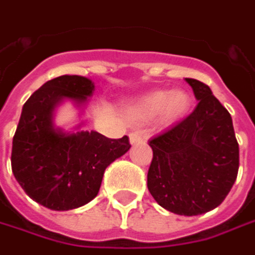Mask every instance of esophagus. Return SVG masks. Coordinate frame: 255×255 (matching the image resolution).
<instances>
[{
	"instance_id": "34e87169",
	"label": "esophagus",
	"mask_w": 255,
	"mask_h": 255,
	"mask_svg": "<svg viewBox=\"0 0 255 255\" xmlns=\"http://www.w3.org/2000/svg\"><path fill=\"white\" fill-rule=\"evenodd\" d=\"M129 141H131V144L141 142V141H142V134H141V131H132V132H129Z\"/></svg>"
}]
</instances>
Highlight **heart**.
Returning <instances> with one entry per match:
<instances>
[{"label":"heart","instance_id":"b5f03b06","mask_svg":"<svg viewBox=\"0 0 255 255\" xmlns=\"http://www.w3.org/2000/svg\"><path fill=\"white\" fill-rule=\"evenodd\" d=\"M190 108V95L183 90H158L138 98L128 106V116L135 121H144L160 114L162 123L170 124L185 116Z\"/></svg>","mask_w":255,"mask_h":255}]
</instances>
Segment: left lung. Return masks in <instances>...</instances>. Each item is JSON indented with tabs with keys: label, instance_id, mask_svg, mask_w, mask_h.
Returning <instances> with one entry per match:
<instances>
[{
	"label": "left lung",
	"instance_id": "1",
	"mask_svg": "<svg viewBox=\"0 0 255 255\" xmlns=\"http://www.w3.org/2000/svg\"><path fill=\"white\" fill-rule=\"evenodd\" d=\"M198 104L184 120L149 139L147 187L158 204L180 216H198L224 201L236 181L240 151L231 116L210 87L185 78Z\"/></svg>",
	"mask_w": 255,
	"mask_h": 255
}]
</instances>
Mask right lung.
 <instances>
[{
  "mask_svg": "<svg viewBox=\"0 0 255 255\" xmlns=\"http://www.w3.org/2000/svg\"><path fill=\"white\" fill-rule=\"evenodd\" d=\"M93 91L91 80L61 75L47 81L22 107L11 167L22 190L50 210L67 211L90 203L107 167L131 147L127 135L114 139L97 131L65 134L54 128L52 111L58 103L71 98L81 104Z\"/></svg>",
  "mask_w": 255,
  "mask_h": 255,
  "instance_id": "right-lung-1",
  "label": "right lung"
}]
</instances>
